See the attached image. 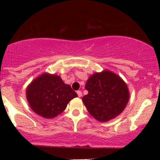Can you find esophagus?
Instances as JSON below:
<instances>
[{
  "label": "esophagus",
  "instance_id": "34e87169",
  "mask_svg": "<svg viewBox=\"0 0 160 160\" xmlns=\"http://www.w3.org/2000/svg\"><path fill=\"white\" fill-rule=\"evenodd\" d=\"M76 93H77V95H78V97H82V91H80V90H78L77 92H76Z\"/></svg>",
  "mask_w": 160,
  "mask_h": 160
}]
</instances>
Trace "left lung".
Segmentation results:
<instances>
[{
    "label": "left lung",
    "mask_w": 160,
    "mask_h": 160,
    "mask_svg": "<svg viewBox=\"0 0 160 160\" xmlns=\"http://www.w3.org/2000/svg\"><path fill=\"white\" fill-rule=\"evenodd\" d=\"M85 89L88 94L82 98L83 102L90 115L99 122H108L119 115L130 98L126 83L107 70L92 75Z\"/></svg>",
    "instance_id": "left-lung-1"
}]
</instances>
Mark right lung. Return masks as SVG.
I'll return each instance as SVG.
<instances>
[{
    "mask_svg": "<svg viewBox=\"0 0 160 160\" xmlns=\"http://www.w3.org/2000/svg\"><path fill=\"white\" fill-rule=\"evenodd\" d=\"M76 97V92L65 84L60 76L46 73L32 81L26 90V98L32 110L47 119L60 114Z\"/></svg>",
    "mask_w": 160,
    "mask_h": 160,
    "instance_id": "add662e5",
    "label": "right lung"
}]
</instances>
